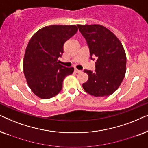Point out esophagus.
<instances>
[{
    "label": "esophagus",
    "mask_w": 148,
    "mask_h": 148,
    "mask_svg": "<svg viewBox=\"0 0 148 148\" xmlns=\"http://www.w3.org/2000/svg\"><path fill=\"white\" fill-rule=\"evenodd\" d=\"M75 73H82V71L77 69H75Z\"/></svg>",
    "instance_id": "obj_1"
}]
</instances>
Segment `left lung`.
Wrapping results in <instances>:
<instances>
[{"instance_id":"obj_1","label":"left lung","mask_w":148,"mask_h":148,"mask_svg":"<svg viewBox=\"0 0 148 148\" xmlns=\"http://www.w3.org/2000/svg\"><path fill=\"white\" fill-rule=\"evenodd\" d=\"M79 30L86 40L91 59L96 58L94 72L84 70L88 80L83 88L96 97L108 96L122 83L126 73V54L116 36L101 25H77Z\"/></svg>"}]
</instances>
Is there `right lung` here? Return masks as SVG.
<instances>
[{"label":"right lung","instance_id":"add662e5","mask_svg":"<svg viewBox=\"0 0 148 148\" xmlns=\"http://www.w3.org/2000/svg\"><path fill=\"white\" fill-rule=\"evenodd\" d=\"M76 25L46 26L36 32L26 48L23 73L34 94L49 99L62 90L65 77L71 75L73 67H65L58 62L63 53L66 40L77 32Z\"/></svg>","mask_w":148,"mask_h":148}]
</instances>
